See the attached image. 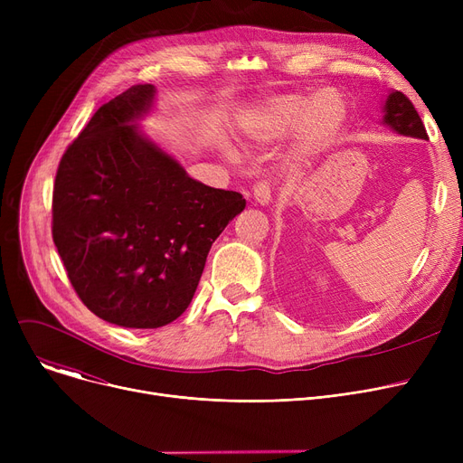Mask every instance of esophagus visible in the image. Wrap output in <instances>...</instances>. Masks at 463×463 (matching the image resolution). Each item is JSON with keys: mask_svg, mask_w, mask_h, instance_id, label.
I'll use <instances>...</instances> for the list:
<instances>
[{"mask_svg": "<svg viewBox=\"0 0 463 463\" xmlns=\"http://www.w3.org/2000/svg\"><path fill=\"white\" fill-rule=\"evenodd\" d=\"M253 197H255V203H259L260 206H266L272 203V187L270 184L266 180H260L255 184L253 187Z\"/></svg>", "mask_w": 463, "mask_h": 463, "instance_id": "obj_1", "label": "esophagus"}]
</instances>
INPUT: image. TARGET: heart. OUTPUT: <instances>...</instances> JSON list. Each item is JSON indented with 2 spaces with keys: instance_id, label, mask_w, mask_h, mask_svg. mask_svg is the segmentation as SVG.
<instances>
[{
  "instance_id": "obj_1",
  "label": "heart",
  "mask_w": 463,
  "mask_h": 463,
  "mask_svg": "<svg viewBox=\"0 0 463 463\" xmlns=\"http://www.w3.org/2000/svg\"><path fill=\"white\" fill-rule=\"evenodd\" d=\"M349 116L345 95L326 86L309 97L298 91L266 95L251 103L238 118V131L251 144H272L288 133L287 154L293 165H307L325 156L342 135ZM227 159L238 154L223 144Z\"/></svg>"
}]
</instances>
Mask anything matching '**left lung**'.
<instances>
[{"mask_svg":"<svg viewBox=\"0 0 463 463\" xmlns=\"http://www.w3.org/2000/svg\"><path fill=\"white\" fill-rule=\"evenodd\" d=\"M383 112H384L383 124L386 128H391L392 131H396L398 135H403V137L428 140V133L424 129V124H422L419 112L415 110V107H412V103L402 91L392 90L386 95Z\"/></svg>","mask_w":463,"mask_h":463,"instance_id":"1","label":"left lung"}]
</instances>
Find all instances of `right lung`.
I'll return each mask as SVG.
<instances>
[{
  "instance_id": "right-lung-1",
  "label": "right lung",
  "mask_w": 463,
  "mask_h": 463,
  "mask_svg": "<svg viewBox=\"0 0 463 463\" xmlns=\"http://www.w3.org/2000/svg\"><path fill=\"white\" fill-rule=\"evenodd\" d=\"M156 86L97 110L65 150L54 182L52 238L79 298L107 323L159 328L187 309L208 251L246 208L236 191L193 180L146 137Z\"/></svg>"
}]
</instances>
